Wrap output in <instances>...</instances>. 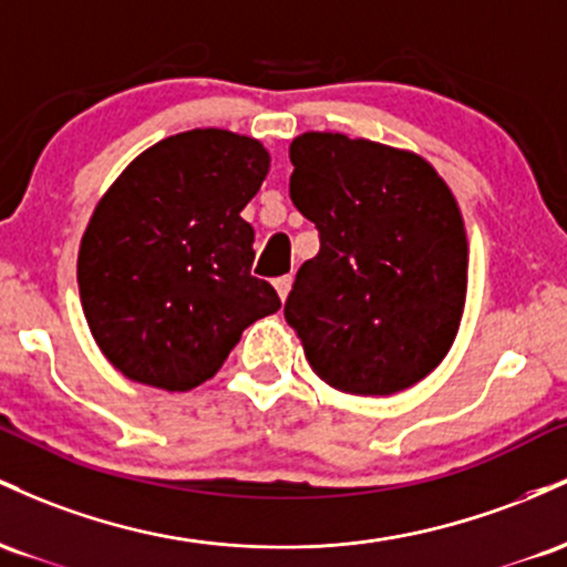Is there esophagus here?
I'll return each mask as SVG.
<instances>
[{"label":"esophagus","mask_w":567,"mask_h":567,"mask_svg":"<svg viewBox=\"0 0 567 567\" xmlns=\"http://www.w3.org/2000/svg\"><path fill=\"white\" fill-rule=\"evenodd\" d=\"M272 286H276L278 297H281V300H286V297H289V289H291V276L276 278V281H272Z\"/></svg>","instance_id":"obj_1"}]
</instances>
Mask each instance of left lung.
Returning <instances> with one entry per match:
<instances>
[{
  "label": "left lung",
  "mask_w": 567,
  "mask_h": 567,
  "mask_svg": "<svg viewBox=\"0 0 567 567\" xmlns=\"http://www.w3.org/2000/svg\"><path fill=\"white\" fill-rule=\"evenodd\" d=\"M291 203L321 249L284 305L327 385L391 396L453 348L468 289V240L453 189L410 150L308 131L289 146Z\"/></svg>",
  "instance_id": "left-lung-1"
}]
</instances>
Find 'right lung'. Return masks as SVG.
Returning a JSON list of instances; mask_svg holds the SVG:
<instances>
[{"instance_id": "right-lung-1", "label": "right lung", "mask_w": 567, "mask_h": 567, "mask_svg": "<svg viewBox=\"0 0 567 567\" xmlns=\"http://www.w3.org/2000/svg\"><path fill=\"white\" fill-rule=\"evenodd\" d=\"M267 171L257 138L195 128L144 150L99 200L78 257L82 313L133 383L193 391L281 308L251 276L254 227L240 216Z\"/></svg>"}]
</instances>
